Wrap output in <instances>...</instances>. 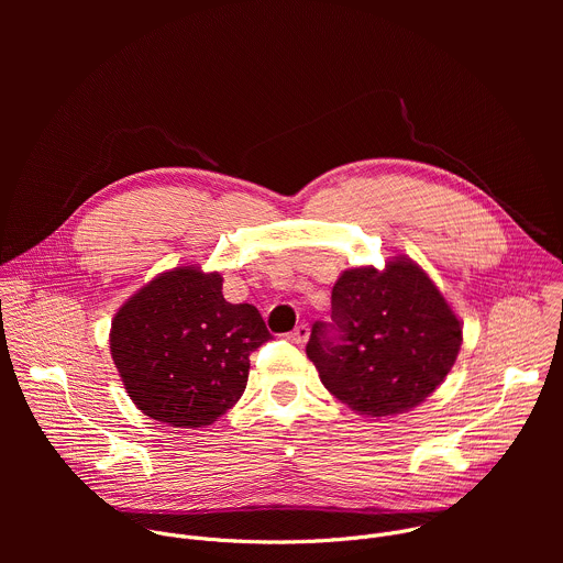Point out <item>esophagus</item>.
Here are the masks:
<instances>
[{"instance_id":"obj_1","label":"esophagus","mask_w":563,"mask_h":563,"mask_svg":"<svg viewBox=\"0 0 563 563\" xmlns=\"http://www.w3.org/2000/svg\"><path fill=\"white\" fill-rule=\"evenodd\" d=\"M287 339H289L291 343H296V345H302V343H307V339H309V328H307V325H298L294 332L287 334Z\"/></svg>"}]
</instances>
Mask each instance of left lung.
Here are the masks:
<instances>
[{
	"label": "left lung",
	"mask_w": 563,
	"mask_h": 563,
	"mask_svg": "<svg viewBox=\"0 0 563 563\" xmlns=\"http://www.w3.org/2000/svg\"><path fill=\"white\" fill-rule=\"evenodd\" d=\"M459 350V318L408 258L387 263L385 272H345L332 289V323L316 320L307 343L323 385L365 417L417 408Z\"/></svg>",
	"instance_id": "left-lung-1"
}]
</instances>
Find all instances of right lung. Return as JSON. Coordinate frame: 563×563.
<instances>
[{"label": "right lung", "mask_w": 563, "mask_h": 563, "mask_svg": "<svg viewBox=\"0 0 563 563\" xmlns=\"http://www.w3.org/2000/svg\"><path fill=\"white\" fill-rule=\"evenodd\" d=\"M269 339L254 305L224 300L220 274L178 267L120 307L111 323V356L146 417L202 428L243 396L250 354Z\"/></svg>", "instance_id": "1"}]
</instances>
